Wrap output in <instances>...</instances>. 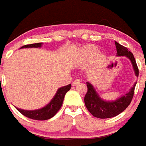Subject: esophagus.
Here are the masks:
<instances>
[{"label": "esophagus", "instance_id": "esophagus-1", "mask_svg": "<svg viewBox=\"0 0 146 146\" xmlns=\"http://www.w3.org/2000/svg\"><path fill=\"white\" fill-rule=\"evenodd\" d=\"M80 82H81V80H79V79H76V80H75L73 81V86H76V85H78L79 83H80Z\"/></svg>", "mask_w": 146, "mask_h": 146}]
</instances>
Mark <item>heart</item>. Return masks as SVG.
Wrapping results in <instances>:
<instances>
[{"label":"heart","mask_w":146,"mask_h":146,"mask_svg":"<svg viewBox=\"0 0 146 146\" xmlns=\"http://www.w3.org/2000/svg\"><path fill=\"white\" fill-rule=\"evenodd\" d=\"M96 50H97V48H96V47H92V46H90V47H87L85 49L84 52L85 54H86L87 57H92L93 55H95L96 54ZM98 58H101V56H98Z\"/></svg>","instance_id":"heart-1"}]
</instances>
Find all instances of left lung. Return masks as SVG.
<instances>
[{"instance_id": "1", "label": "left lung", "mask_w": 146, "mask_h": 146, "mask_svg": "<svg viewBox=\"0 0 146 146\" xmlns=\"http://www.w3.org/2000/svg\"><path fill=\"white\" fill-rule=\"evenodd\" d=\"M115 45L117 56H126L130 60L136 76L138 77L139 69L133 54L126 47L123 46L117 42H115ZM86 85L88 90L84 98L86 107L94 117L102 119L113 117L124 111L131 103L136 86V84L134 85L129 92L120 98L113 102H105L99 97L93 86L89 82H86Z\"/></svg>"}]
</instances>
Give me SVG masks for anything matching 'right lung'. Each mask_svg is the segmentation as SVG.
Segmentation results:
<instances>
[{
    "label": "right lung",
    "instance_id": "right-lung-1",
    "mask_svg": "<svg viewBox=\"0 0 146 146\" xmlns=\"http://www.w3.org/2000/svg\"><path fill=\"white\" fill-rule=\"evenodd\" d=\"M42 43H35V44H26V45L21 47L20 48H40L42 46ZM70 88L71 84L60 88L57 90L54 97L53 98V99L50 101V103L42 108L35 110V111H26V110H23V109H19L17 108V111H19L23 115H24L26 117L30 118L33 120H48L52 117H54L60 109L63 102H64V96H65L66 92L70 89Z\"/></svg>",
    "mask_w": 146,
    "mask_h": 146
}]
</instances>
